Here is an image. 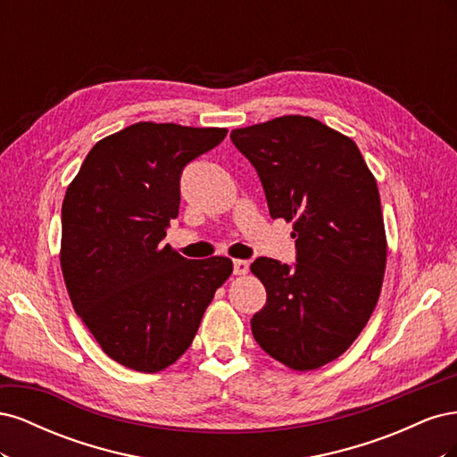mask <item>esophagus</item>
<instances>
[{
    "mask_svg": "<svg viewBox=\"0 0 457 457\" xmlns=\"http://www.w3.org/2000/svg\"><path fill=\"white\" fill-rule=\"evenodd\" d=\"M232 265H234V274H238V276L247 274V270H250V262H247L245 259H234Z\"/></svg>",
    "mask_w": 457,
    "mask_h": 457,
    "instance_id": "1",
    "label": "esophagus"
}]
</instances>
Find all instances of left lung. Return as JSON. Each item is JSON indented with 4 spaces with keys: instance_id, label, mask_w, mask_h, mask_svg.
Listing matches in <instances>:
<instances>
[{
    "instance_id": "left-lung-1",
    "label": "left lung",
    "mask_w": 457,
    "mask_h": 457,
    "mask_svg": "<svg viewBox=\"0 0 457 457\" xmlns=\"http://www.w3.org/2000/svg\"><path fill=\"white\" fill-rule=\"evenodd\" d=\"M230 141L255 168L270 217L294 220V265L252 262L267 289L252 334L287 368H320L351 347L379 299L386 240L378 183L354 141L309 116L234 129Z\"/></svg>"
}]
</instances>
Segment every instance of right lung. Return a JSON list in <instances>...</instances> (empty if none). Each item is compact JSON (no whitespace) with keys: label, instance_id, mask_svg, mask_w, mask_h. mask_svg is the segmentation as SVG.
Wrapping results in <instances>:
<instances>
[{"label":"right lung","instance_id":"right-lung-1","mask_svg":"<svg viewBox=\"0 0 457 457\" xmlns=\"http://www.w3.org/2000/svg\"><path fill=\"white\" fill-rule=\"evenodd\" d=\"M220 128L139 121L96 143L62 202L61 267L74 311L118 364L154 373L195 339L228 257L187 259L162 244L187 165Z\"/></svg>","mask_w":457,"mask_h":457}]
</instances>
